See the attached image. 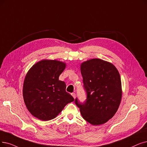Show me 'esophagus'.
<instances>
[{"mask_svg": "<svg viewBox=\"0 0 147 147\" xmlns=\"http://www.w3.org/2000/svg\"><path fill=\"white\" fill-rule=\"evenodd\" d=\"M71 95L74 98H75V97H76V94H75V93H72V94H71Z\"/></svg>", "mask_w": 147, "mask_h": 147, "instance_id": "1", "label": "esophagus"}]
</instances>
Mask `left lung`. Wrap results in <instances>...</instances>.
<instances>
[{
  "mask_svg": "<svg viewBox=\"0 0 147 147\" xmlns=\"http://www.w3.org/2000/svg\"><path fill=\"white\" fill-rule=\"evenodd\" d=\"M80 71L87 99L84 103L75 100L82 117L94 125L106 123L116 113L122 97V86L117 68L98 58L82 62Z\"/></svg>",
  "mask_w": 147,
  "mask_h": 147,
  "instance_id": "8db88e82",
  "label": "left lung"
}]
</instances>
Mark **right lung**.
I'll list each match as a JSON object with an SVG mask.
<instances>
[{
    "instance_id": "add662e5",
    "label": "right lung",
    "mask_w": 147,
    "mask_h": 147,
    "mask_svg": "<svg viewBox=\"0 0 147 147\" xmlns=\"http://www.w3.org/2000/svg\"><path fill=\"white\" fill-rule=\"evenodd\" d=\"M65 67L64 62L43 59L29 69L24 80L23 96L34 117L45 121L54 119L74 101L65 91V83L59 80Z\"/></svg>"
}]
</instances>
